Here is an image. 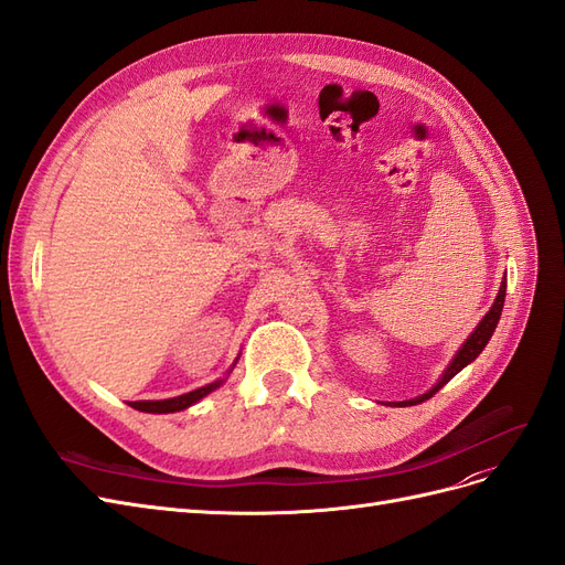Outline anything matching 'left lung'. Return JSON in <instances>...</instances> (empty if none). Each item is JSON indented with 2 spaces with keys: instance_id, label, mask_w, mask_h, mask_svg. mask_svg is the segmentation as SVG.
<instances>
[{
  "instance_id": "left-lung-1",
  "label": "left lung",
  "mask_w": 565,
  "mask_h": 565,
  "mask_svg": "<svg viewBox=\"0 0 565 565\" xmlns=\"http://www.w3.org/2000/svg\"><path fill=\"white\" fill-rule=\"evenodd\" d=\"M504 298H507V277H504V281H502V286H499V294H497V298H494V302H492V308H490V312L480 319V324L476 327V331L466 338V343L459 348V352L455 354V360L449 362V366L445 369V374L440 376V381L433 385V388L428 391V393H424V395H418V397H414V399H405V402H399L397 407H412V405H422V402H426L428 397H433L435 393H438L443 385L447 383V381H452L461 369L466 366V364H471L478 354L482 352V348L488 345V341L492 338V333H494V329H497V321H499V317H502V308H504Z\"/></svg>"
}]
</instances>
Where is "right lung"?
<instances>
[{"label": "right lung", "mask_w": 565, "mask_h": 565, "mask_svg": "<svg viewBox=\"0 0 565 565\" xmlns=\"http://www.w3.org/2000/svg\"><path fill=\"white\" fill-rule=\"evenodd\" d=\"M224 379L220 381H213L203 385V388L199 391H191V393H184L180 397H170V399H141V402H130V407L139 409V412H149V414H170V412H182L191 405H196V402L201 397H205L207 393H213L215 388H220Z\"/></svg>", "instance_id": "right-lung-1"}]
</instances>
